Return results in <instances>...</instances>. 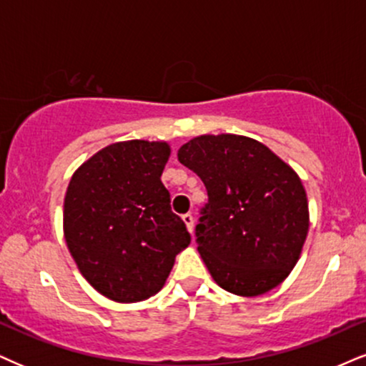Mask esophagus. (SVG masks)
Masks as SVG:
<instances>
[{
  "instance_id": "1",
  "label": "esophagus",
  "mask_w": 366,
  "mask_h": 366,
  "mask_svg": "<svg viewBox=\"0 0 366 366\" xmlns=\"http://www.w3.org/2000/svg\"><path fill=\"white\" fill-rule=\"evenodd\" d=\"M182 219H184V223H186L187 230L192 233V230H194V217H192L191 213H186V214H182Z\"/></svg>"
}]
</instances>
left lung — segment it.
Returning a JSON list of instances; mask_svg holds the SVG:
<instances>
[{
  "label": "left lung",
  "mask_w": 366,
  "mask_h": 366,
  "mask_svg": "<svg viewBox=\"0 0 366 366\" xmlns=\"http://www.w3.org/2000/svg\"><path fill=\"white\" fill-rule=\"evenodd\" d=\"M177 157L208 192L196 242L213 280L242 297L278 286L297 264L309 232L300 177L245 136H199L180 147Z\"/></svg>",
  "instance_id": "1"
}]
</instances>
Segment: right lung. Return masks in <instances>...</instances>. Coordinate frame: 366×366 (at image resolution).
I'll use <instances>...</instances> for the list:
<instances>
[{
  "label": "right lung",
  "instance_id": "add662e5",
  "mask_svg": "<svg viewBox=\"0 0 366 366\" xmlns=\"http://www.w3.org/2000/svg\"><path fill=\"white\" fill-rule=\"evenodd\" d=\"M167 143L124 141L100 149L73 174L64 197V239L78 269L114 302L158 293L175 255L191 244L162 184Z\"/></svg>",
  "mask_w": 366,
  "mask_h": 366
}]
</instances>
